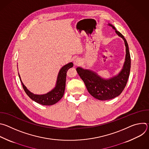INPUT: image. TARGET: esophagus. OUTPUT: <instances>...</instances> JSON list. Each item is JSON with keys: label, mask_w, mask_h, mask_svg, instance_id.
Returning <instances> with one entry per match:
<instances>
[{"label": "esophagus", "mask_w": 149, "mask_h": 149, "mask_svg": "<svg viewBox=\"0 0 149 149\" xmlns=\"http://www.w3.org/2000/svg\"><path fill=\"white\" fill-rule=\"evenodd\" d=\"M81 60L79 58H76L74 60V65L75 66L79 65L80 63H81Z\"/></svg>", "instance_id": "obj_1"}]
</instances>
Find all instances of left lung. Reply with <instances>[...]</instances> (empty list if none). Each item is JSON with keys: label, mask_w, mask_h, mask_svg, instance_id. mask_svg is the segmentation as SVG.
<instances>
[{"label": "left lung", "mask_w": 149, "mask_h": 149, "mask_svg": "<svg viewBox=\"0 0 149 149\" xmlns=\"http://www.w3.org/2000/svg\"><path fill=\"white\" fill-rule=\"evenodd\" d=\"M109 26L115 30L116 33L121 37L124 42L125 47V57L123 68L120 72L114 77L104 79L98 75L97 73L90 70L77 67V71L82 79L89 93L99 100H108L118 97L124 89L128 80L130 67L131 58L129 45L124 36L111 24Z\"/></svg>", "instance_id": "1"}]
</instances>
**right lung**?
I'll use <instances>...</instances> for the list:
<instances>
[{
	"mask_svg": "<svg viewBox=\"0 0 149 149\" xmlns=\"http://www.w3.org/2000/svg\"><path fill=\"white\" fill-rule=\"evenodd\" d=\"M73 67V63L70 62L63 66L59 70L57 77L55 87L49 92L44 94H35L31 93L22 82L19 74L20 80L22 82V87L26 94L33 101L44 105H51L58 102L63 97L65 88L67 72L68 69Z\"/></svg>",
	"mask_w": 149,
	"mask_h": 149,
	"instance_id": "1",
	"label": "right lung"
}]
</instances>
